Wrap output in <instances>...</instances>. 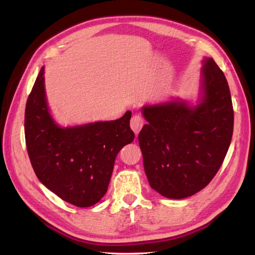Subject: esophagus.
I'll use <instances>...</instances> for the list:
<instances>
[{
    "mask_svg": "<svg viewBox=\"0 0 255 255\" xmlns=\"http://www.w3.org/2000/svg\"><path fill=\"white\" fill-rule=\"evenodd\" d=\"M143 123H144L143 118L141 116H139V115L132 116L131 121H130V127H131V129H132L134 133H136V134L139 133L140 129H141L142 126H143Z\"/></svg>",
    "mask_w": 255,
    "mask_h": 255,
    "instance_id": "34e87169",
    "label": "esophagus"
}]
</instances>
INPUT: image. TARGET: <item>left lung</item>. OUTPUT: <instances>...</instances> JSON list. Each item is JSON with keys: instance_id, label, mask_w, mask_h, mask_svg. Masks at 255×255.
<instances>
[{"instance_id": "8db88e82", "label": "left lung", "mask_w": 255, "mask_h": 255, "mask_svg": "<svg viewBox=\"0 0 255 255\" xmlns=\"http://www.w3.org/2000/svg\"><path fill=\"white\" fill-rule=\"evenodd\" d=\"M148 124L138 140L150 186L162 196L196 194L217 174L234 132L228 82L213 58L202 68V100L191 107L173 101L144 106Z\"/></svg>"}]
</instances>
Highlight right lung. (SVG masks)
<instances>
[{
	"mask_svg": "<svg viewBox=\"0 0 255 255\" xmlns=\"http://www.w3.org/2000/svg\"><path fill=\"white\" fill-rule=\"evenodd\" d=\"M131 112L111 122L61 128L48 111L44 68L25 110L27 152L36 175L57 196L78 207H90L107 192L117 153L132 142Z\"/></svg>",
	"mask_w": 255,
	"mask_h": 255,
	"instance_id": "obj_1",
	"label": "right lung"
}]
</instances>
